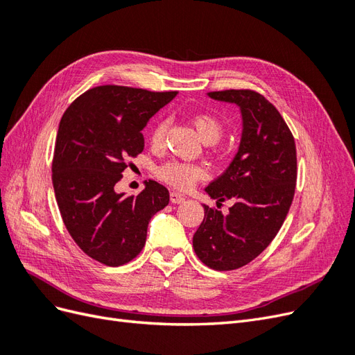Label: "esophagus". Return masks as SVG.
Wrapping results in <instances>:
<instances>
[{
	"mask_svg": "<svg viewBox=\"0 0 355 355\" xmlns=\"http://www.w3.org/2000/svg\"><path fill=\"white\" fill-rule=\"evenodd\" d=\"M170 201L173 204H180V202L185 201V197L179 194V192H176V191H171L170 192Z\"/></svg>",
	"mask_w": 355,
	"mask_h": 355,
	"instance_id": "34e87169",
	"label": "esophagus"
}]
</instances>
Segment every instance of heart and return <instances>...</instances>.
Segmentation results:
<instances>
[{
  "instance_id": "1",
  "label": "heart",
  "mask_w": 355,
  "mask_h": 355,
  "mask_svg": "<svg viewBox=\"0 0 355 355\" xmlns=\"http://www.w3.org/2000/svg\"><path fill=\"white\" fill-rule=\"evenodd\" d=\"M167 125H168L167 120H161L155 124L151 135L153 145L158 146L163 144L166 132H167ZM194 125L202 141L207 144L218 142L223 135V124L220 123L218 116H214L211 114L196 115ZM157 176L161 180H164L166 184L175 187L178 189H188L194 185L197 180L206 176V171H204V168L200 164L171 159L157 168Z\"/></svg>"
}]
</instances>
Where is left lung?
<instances>
[{"label": "left lung", "mask_w": 355, "mask_h": 355, "mask_svg": "<svg viewBox=\"0 0 355 355\" xmlns=\"http://www.w3.org/2000/svg\"><path fill=\"white\" fill-rule=\"evenodd\" d=\"M211 99L240 106L243 135L230 167L206 188L232 200L230 213L204 204V219L192 245L198 259L216 271L237 270L275 239L292 206L297 159L295 137L275 106L254 90L210 92Z\"/></svg>", "instance_id": "1"}]
</instances>
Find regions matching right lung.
I'll list each match as a JSON object with an SVG mask.
<instances>
[{
    "instance_id": "add662e5",
    "label": "right lung",
    "mask_w": 355,
    "mask_h": 355,
    "mask_svg": "<svg viewBox=\"0 0 355 355\" xmlns=\"http://www.w3.org/2000/svg\"><path fill=\"white\" fill-rule=\"evenodd\" d=\"M178 92H149L99 85L78 96L63 114L51 164L60 216L80 249L108 266H120L142 252L148 223L170 196L155 180L137 196L118 194L115 185L144 151L142 130Z\"/></svg>"
}]
</instances>
